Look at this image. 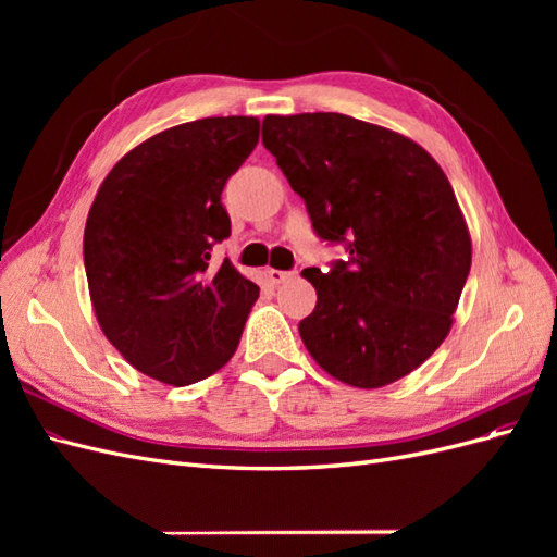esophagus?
Segmentation results:
<instances>
[{"label":"esophagus","instance_id":"esophagus-1","mask_svg":"<svg viewBox=\"0 0 557 557\" xmlns=\"http://www.w3.org/2000/svg\"><path fill=\"white\" fill-rule=\"evenodd\" d=\"M295 272H283V269H269V281L274 285H281L283 281H288Z\"/></svg>","mask_w":557,"mask_h":557}]
</instances>
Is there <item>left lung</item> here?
Here are the masks:
<instances>
[{
    "mask_svg": "<svg viewBox=\"0 0 557 557\" xmlns=\"http://www.w3.org/2000/svg\"><path fill=\"white\" fill-rule=\"evenodd\" d=\"M262 144L318 237L348 250L301 272L318 295L299 323L311 358L364 391L411 374L450 332L471 267L444 170L404 134L344 113L267 115Z\"/></svg>",
    "mask_w": 557,
    "mask_h": 557,
    "instance_id": "left-lung-1",
    "label": "left lung"
}]
</instances>
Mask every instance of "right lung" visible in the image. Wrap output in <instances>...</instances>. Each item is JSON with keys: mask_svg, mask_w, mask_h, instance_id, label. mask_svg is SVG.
Instances as JSON below:
<instances>
[{"mask_svg": "<svg viewBox=\"0 0 557 557\" xmlns=\"http://www.w3.org/2000/svg\"><path fill=\"white\" fill-rule=\"evenodd\" d=\"M258 137L252 115L183 123L132 148L99 185L83 234L92 309L150 379L197 383L239 346L260 288L209 260L232 232L221 193Z\"/></svg>", "mask_w": 557, "mask_h": 557, "instance_id": "1", "label": "right lung"}]
</instances>
